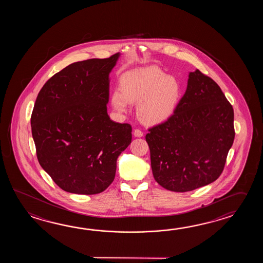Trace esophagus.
<instances>
[{"label":"esophagus","instance_id":"esophagus-1","mask_svg":"<svg viewBox=\"0 0 263 263\" xmlns=\"http://www.w3.org/2000/svg\"><path fill=\"white\" fill-rule=\"evenodd\" d=\"M134 135L135 137H142L144 134H143V132L139 129H135L134 130Z\"/></svg>","mask_w":263,"mask_h":263}]
</instances>
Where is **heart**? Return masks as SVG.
<instances>
[{
  "label": "heart",
  "instance_id": "1",
  "mask_svg": "<svg viewBox=\"0 0 263 263\" xmlns=\"http://www.w3.org/2000/svg\"><path fill=\"white\" fill-rule=\"evenodd\" d=\"M120 90L114 91L111 101L118 112H127L130 103L137 104L142 122L157 125L173 115L181 98L179 80L157 67H142L122 74Z\"/></svg>",
  "mask_w": 263,
  "mask_h": 263
}]
</instances>
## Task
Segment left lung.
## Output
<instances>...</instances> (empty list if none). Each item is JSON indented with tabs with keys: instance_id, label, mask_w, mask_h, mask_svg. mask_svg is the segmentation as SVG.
Instances as JSON below:
<instances>
[{
	"instance_id": "left-lung-1",
	"label": "left lung",
	"mask_w": 263,
	"mask_h": 263,
	"mask_svg": "<svg viewBox=\"0 0 263 263\" xmlns=\"http://www.w3.org/2000/svg\"><path fill=\"white\" fill-rule=\"evenodd\" d=\"M234 111L213 79L196 69L173 115L148 129L153 177L164 189L189 192L223 172L234 141Z\"/></svg>"
}]
</instances>
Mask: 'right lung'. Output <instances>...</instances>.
<instances>
[{
    "mask_svg": "<svg viewBox=\"0 0 263 263\" xmlns=\"http://www.w3.org/2000/svg\"><path fill=\"white\" fill-rule=\"evenodd\" d=\"M120 53L76 62L47 81L31 117L41 167L62 190L96 195L115 179L132 126L107 114L109 74Z\"/></svg>",
    "mask_w": 263,
    "mask_h": 263,
    "instance_id": "1",
    "label": "right lung"
}]
</instances>
